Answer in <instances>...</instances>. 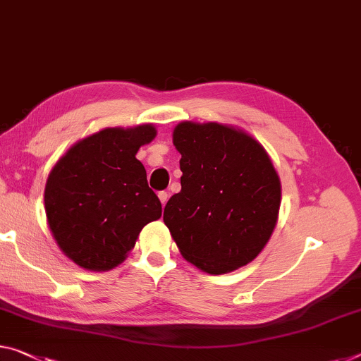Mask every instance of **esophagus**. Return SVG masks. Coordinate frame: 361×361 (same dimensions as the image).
<instances>
[{
  "label": "esophagus",
  "mask_w": 361,
  "mask_h": 361,
  "mask_svg": "<svg viewBox=\"0 0 361 361\" xmlns=\"http://www.w3.org/2000/svg\"><path fill=\"white\" fill-rule=\"evenodd\" d=\"M158 198H159V202H161V204L164 207L166 202H168V198H169L168 192H159V193H158Z\"/></svg>",
  "instance_id": "obj_1"
}]
</instances>
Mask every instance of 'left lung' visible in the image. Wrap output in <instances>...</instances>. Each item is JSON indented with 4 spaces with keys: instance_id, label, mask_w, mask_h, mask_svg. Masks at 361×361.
Here are the masks:
<instances>
[{
    "instance_id": "obj_1",
    "label": "left lung",
    "mask_w": 361,
    "mask_h": 361,
    "mask_svg": "<svg viewBox=\"0 0 361 361\" xmlns=\"http://www.w3.org/2000/svg\"><path fill=\"white\" fill-rule=\"evenodd\" d=\"M180 192L163 221L188 263L226 274L258 257L273 234L281 179L268 152L245 130L184 121L174 127Z\"/></svg>"
}]
</instances>
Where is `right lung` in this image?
<instances>
[{"instance_id":"right-lung-1","label":"right lung","mask_w":361,"mask_h":361,"mask_svg":"<svg viewBox=\"0 0 361 361\" xmlns=\"http://www.w3.org/2000/svg\"><path fill=\"white\" fill-rule=\"evenodd\" d=\"M157 127H106L74 143L45 185V213L59 250L80 268L109 271L126 259L140 231L161 218V202L135 158Z\"/></svg>"}]
</instances>
